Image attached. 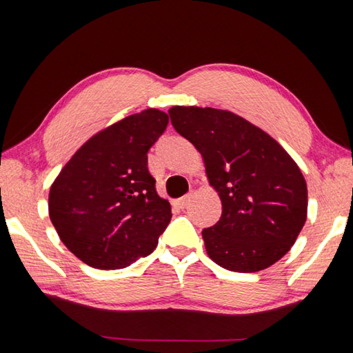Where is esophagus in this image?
<instances>
[{"label":"esophagus","instance_id":"34e87169","mask_svg":"<svg viewBox=\"0 0 353 353\" xmlns=\"http://www.w3.org/2000/svg\"><path fill=\"white\" fill-rule=\"evenodd\" d=\"M191 197H192V194H186V196H183L182 199H179V200H176L174 201V205L177 206V208H181V209H185L186 206L190 205V201H191Z\"/></svg>","mask_w":353,"mask_h":353}]
</instances>
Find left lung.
<instances>
[{
	"mask_svg": "<svg viewBox=\"0 0 353 353\" xmlns=\"http://www.w3.org/2000/svg\"><path fill=\"white\" fill-rule=\"evenodd\" d=\"M168 114L203 156L221 199L220 220L201 232L209 258L238 273L273 265L306 221L308 190L297 163L270 134L229 110L174 106Z\"/></svg>",
	"mask_w": 353,
	"mask_h": 353,
	"instance_id": "8db88e82",
	"label": "left lung"
}]
</instances>
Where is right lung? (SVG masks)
Masks as SVG:
<instances>
[{"mask_svg": "<svg viewBox=\"0 0 353 353\" xmlns=\"http://www.w3.org/2000/svg\"><path fill=\"white\" fill-rule=\"evenodd\" d=\"M168 115L147 109L81 145L50 188L48 211L62 243L85 264L117 270L152 253L171 220L147 153Z\"/></svg>", "mask_w": 353, "mask_h": 353, "instance_id": "1", "label": "right lung"}]
</instances>
